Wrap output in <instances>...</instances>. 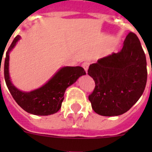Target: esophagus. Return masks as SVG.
Segmentation results:
<instances>
[{
	"label": "esophagus",
	"mask_w": 152,
	"mask_h": 152,
	"mask_svg": "<svg viewBox=\"0 0 152 152\" xmlns=\"http://www.w3.org/2000/svg\"><path fill=\"white\" fill-rule=\"evenodd\" d=\"M82 67L84 68V71H85L86 74H88V67H89V62H87V61L84 62L82 64Z\"/></svg>",
	"instance_id": "34e87169"
}]
</instances>
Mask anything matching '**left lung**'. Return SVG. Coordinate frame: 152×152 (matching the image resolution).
<instances>
[{
	"label": "left lung",
	"mask_w": 152,
	"mask_h": 152,
	"mask_svg": "<svg viewBox=\"0 0 152 152\" xmlns=\"http://www.w3.org/2000/svg\"><path fill=\"white\" fill-rule=\"evenodd\" d=\"M95 88L88 96L95 113L104 116L125 113L139 100L147 82V62L136 35L129 33L118 53L91 64Z\"/></svg>",
	"instance_id": "left-lung-1"
}]
</instances>
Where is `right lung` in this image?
Masks as SVG:
<instances>
[{"instance_id":"1","label":"right lung","mask_w":152,"mask_h":152,"mask_svg":"<svg viewBox=\"0 0 152 152\" xmlns=\"http://www.w3.org/2000/svg\"><path fill=\"white\" fill-rule=\"evenodd\" d=\"M20 38L19 35L14 38L5 58L4 72L8 90L17 104L29 113L37 116H48L56 113L61 108L67 88L76 82L80 76L86 75L85 71L80 66L62 67L39 88L29 92L20 91L10 80L9 60L10 52Z\"/></svg>"}]
</instances>
